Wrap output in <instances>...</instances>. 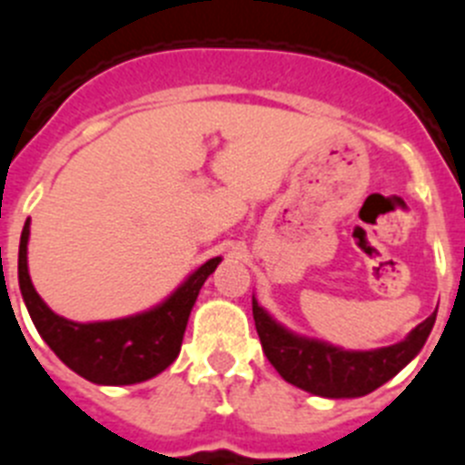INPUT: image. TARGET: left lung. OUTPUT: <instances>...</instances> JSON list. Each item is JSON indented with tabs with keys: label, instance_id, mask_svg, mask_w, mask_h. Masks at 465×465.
I'll return each mask as SVG.
<instances>
[{
	"label": "left lung",
	"instance_id": "8db88e82",
	"mask_svg": "<svg viewBox=\"0 0 465 465\" xmlns=\"http://www.w3.org/2000/svg\"><path fill=\"white\" fill-rule=\"evenodd\" d=\"M253 322L262 351L274 371L302 391L323 398H359L380 389L405 368L429 340L435 314L419 323L402 342L372 351H344L279 326L253 298Z\"/></svg>",
	"mask_w": 465,
	"mask_h": 465
}]
</instances>
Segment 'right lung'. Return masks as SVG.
Listing matches in <instances>:
<instances>
[{"instance_id":"right-lung-1","label":"right lung","mask_w":465,"mask_h":465,"mask_svg":"<svg viewBox=\"0 0 465 465\" xmlns=\"http://www.w3.org/2000/svg\"><path fill=\"white\" fill-rule=\"evenodd\" d=\"M30 221L25 223L18 249V282L25 305L36 331L55 356L76 375L93 384L123 386L146 381L163 372L182 351L188 316L197 293L216 270L221 258H212L158 307L114 322L76 323L57 316L39 298L27 272Z\"/></svg>"}]
</instances>
